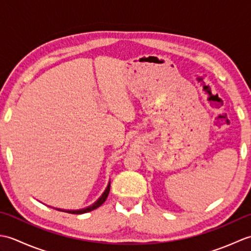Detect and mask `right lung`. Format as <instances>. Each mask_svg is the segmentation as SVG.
<instances>
[{"label":"right lung","instance_id":"obj_1","mask_svg":"<svg viewBox=\"0 0 251 251\" xmlns=\"http://www.w3.org/2000/svg\"><path fill=\"white\" fill-rule=\"evenodd\" d=\"M109 192H110V181L108 183V186H106L104 192L102 194H101V196L99 197V199L96 201L93 205L90 206H87L85 208H82V209H76V210H67V209H60V208H55V209L59 210V211H65V212H69V214H74V215H82V214H85V212H89L92 211L94 209H96V208H98L99 206H101L103 204V202L105 201L106 197H108L109 195Z\"/></svg>","mask_w":251,"mask_h":251}]
</instances>
